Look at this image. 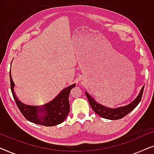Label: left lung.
Returning <instances> with one entry per match:
<instances>
[{
  "instance_id": "8db88e82",
  "label": "left lung",
  "mask_w": 154,
  "mask_h": 154,
  "mask_svg": "<svg viewBox=\"0 0 154 154\" xmlns=\"http://www.w3.org/2000/svg\"><path fill=\"white\" fill-rule=\"evenodd\" d=\"M144 86H143L142 90H141L140 93L139 94L135 100L132 102L131 104L127 106H123V107H120V108L117 109H109L106 108L104 106H102L101 104H99L97 103L95 101L93 100V98L92 97L90 96V94H88L87 92H85L86 97H88V100L89 101L90 106L92 107V109H93V111L96 113H97L98 115H100V116L106 119H110V120H119L121 119L124 116H125L126 115H128L130 111H132L135 107L139 104V103L140 102L141 100H142L143 92H144Z\"/></svg>"
}]
</instances>
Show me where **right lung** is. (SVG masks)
Here are the masks:
<instances>
[{"label": "right lung", "mask_w": 154, "mask_h": 154, "mask_svg": "<svg viewBox=\"0 0 154 154\" xmlns=\"http://www.w3.org/2000/svg\"><path fill=\"white\" fill-rule=\"evenodd\" d=\"M10 88L17 106L25 119L29 121L50 127L62 123L68 116L70 111L69 96L71 90L75 86V84L63 90L52 102L48 103L43 106L38 107L27 106L20 102L14 94V84L11 76V71H10ZM38 113H43V114L38 115Z\"/></svg>", "instance_id": "right-lung-1"}]
</instances>
